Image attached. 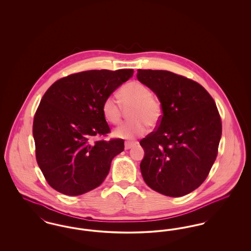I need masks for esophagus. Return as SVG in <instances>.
<instances>
[{"instance_id":"1","label":"esophagus","mask_w":251,"mask_h":251,"mask_svg":"<svg viewBox=\"0 0 251 251\" xmlns=\"http://www.w3.org/2000/svg\"><path fill=\"white\" fill-rule=\"evenodd\" d=\"M134 146H135V144L126 141V142H125V150H130V149H131V148L134 147Z\"/></svg>"}]
</instances>
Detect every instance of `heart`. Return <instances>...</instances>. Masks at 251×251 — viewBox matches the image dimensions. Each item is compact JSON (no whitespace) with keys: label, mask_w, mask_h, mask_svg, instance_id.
Segmentation results:
<instances>
[{"label":"heart","mask_w":251,"mask_h":251,"mask_svg":"<svg viewBox=\"0 0 251 251\" xmlns=\"http://www.w3.org/2000/svg\"><path fill=\"white\" fill-rule=\"evenodd\" d=\"M119 100L109 96L102 104L101 113L104 119L113 125L120 124L124 110H129L130 121L114 131V135L132 140L142 136L149 127L155 128L163 118V107L160 100L153 96L151 89L139 81L125 84L119 93Z\"/></svg>","instance_id":"b5f03b06"}]
</instances>
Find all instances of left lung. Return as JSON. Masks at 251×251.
<instances>
[{
	"label": "left lung",
	"mask_w": 251,
	"mask_h": 251,
	"mask_svg": "<svg viewBox=\"0 0 251 251\" xmlns=\"http://www.w3.org/2000/svg\"><path fill=\"white\" fill-rule=\"evenodd\" d=\"M137 79L159 98L163 118L140 145L145 182L168 197L187 195L207 178L215 163L222 123L202 85L167 71L138 70Z\"/></svg>",
	"instance_id": "8db88e82"
}]
</instances>
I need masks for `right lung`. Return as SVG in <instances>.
Segmentation results:
<instances>
[{"label":"right lung","mask_w":251,"mask_h":251,"mask_svg":"<svg viewBox=\"0 0 251 251\" xmlns=\"http://www.w3.org/2000/svg\"><path fill=\"white\" fill-rule=\"evenodd\" d=\"M133 70L86 71L63 77L49 87L36 109L33 135L37 165L50 186L79 196L100 186L124 140L110 133L103 100L128 81Z\"/></svg>","instance_id":"add662e5"}]
</instances>
